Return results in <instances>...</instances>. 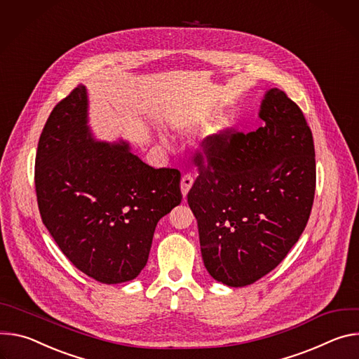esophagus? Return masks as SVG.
I'll return each mask as SVG.
<instances>
[{"mask_svg":"<svg viewBox=\"0 0 359 359\" xmlns=\"http://www.w3.org/2000/svg\"><path fill=\"white\" fill-rule=\"evenodd\" d=\"M192 184H194L192 175H191V174H185V175L182 177V180H181V192H182L184 196H187V194H188V191L191 189Z\"/></svg>","mask_w":359,"mask_h":359,"instance_id":"obj_1","label":"esophagus"}]
</instances>
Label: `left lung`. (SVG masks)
<instances>
[{"instance_id": "left-lung-1", "label": "left lung", "mask_w": 359, "mask_h": 359, "mask_svg": "<svg viewBox=\"0 0 359 359\" xmlns=\"http://www.w3.org/2000/svg\"><path fill=\"white\" fill-rule=\"evenodd\" d=\"M257 131L207 137L188 192L204 265L215 281L245 287L271 272L297 244L315 195V149L301 108L266 91Z\"/></svg>"}]
</instances>
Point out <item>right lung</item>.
Listing matches in <instances>:
<instances>
[{"label": "right lung", "mask_w": 359, "mask_h": 359, "mask_svg": "<svg viewBox=\"0 0 359 359\" xmlns=\"http://www.w3.org/2000/svg\"><path fill=\"white\" fill-rule=\"evenodd\" d=\"M78 86L50 114L38 141L39 214L62 254L102 284L134 280L147 265L158 221L181 204V172L152 168L127 142H101Z\"/></svg>", "instance_id": "obj_1"}]
</instances>
